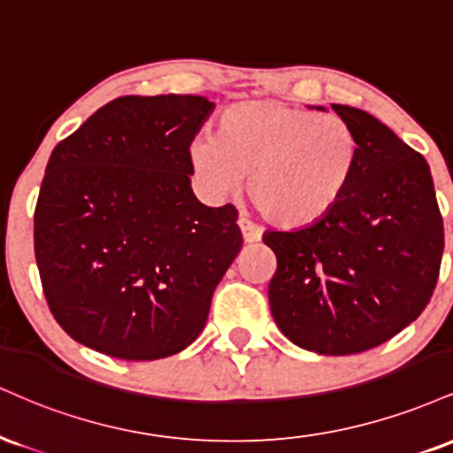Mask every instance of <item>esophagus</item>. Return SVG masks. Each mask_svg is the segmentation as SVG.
Here are the masks:
<instances>
[{"mask_svg":"<svg viewBox=\"0 0 453 453\" xmlns=\"http://www.w3.org/2000/svg\"><path fill=\"white\" fill-rule=\"evenodd\" d=\"M238 227H241L244 242H257L261 238V230L257 226H255L253 221H249L247 217L241 215V219H238Z\"/></svg>","mask_w":453,"mask_h":453,"instance_id":"34e87169","label":"esophagus"}]
</instances>
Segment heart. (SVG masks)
Listing matches in <instances>:
<instances>
[{
	"label": "heart",
	"instance_id": "1",
	"mask_svg": "<svg viewBox=\"0 0 453 453\" xmlns=\"http://www.w3.org/2000/svg\"><path fill=\"white\" fill-rule=\"evenodd\" d=\"M189 168L209 198L249 196L265 219L282 227L319 221L350 185L358 141L340 116L274 99L244 101L221 113L219 134H198Z\"/></svg>",
	"mask_w": 453,
	"mask_h": 453
}]
</instances>
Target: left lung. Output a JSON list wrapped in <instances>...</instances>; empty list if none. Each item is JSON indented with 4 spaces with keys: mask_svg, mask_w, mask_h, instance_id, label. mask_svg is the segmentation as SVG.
Returning a JSON list of instances; mask_svg holds the SVG:
<instances>
[{
    "mask_svg": "<svg viewBox=\"0 0 453 453\" xmlns=\"http://www.w3.org/2000/svg\"><path fill=\"white\" fill-rule=\"evenodd\" d=\"M331 109L358 141L350 185L319 221L268 230L264 242L279 261L268 287L279 329L303 350L346 357L388 342L426 308L443 219L418 151L363 109Z\"/></svg>",
    "mask_w": 453,
    "mask_h": 453,
    "instance_id": "left-lung-1",
    "label": "left lung"
}]
</instances>
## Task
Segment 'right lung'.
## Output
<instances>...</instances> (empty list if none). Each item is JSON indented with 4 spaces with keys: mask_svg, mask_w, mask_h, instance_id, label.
Returning a JSON list of instances; mask_svg holds the SVG:
<instances>
[{
    "mask_svg": "<svg viewBox=\"0 0 453 453\" xmlns=\"http://www.w3.org/2000/svg\"><path fill=\"white\" fill-rule=\"evenodd\" d=\"M212 109L198 95L119 96L54 147L35 261L50 312L80 344L156 361L203 334L242 249L236 209H211L189 185V143Z\"/></svg>",
    "mask_w": 453,
    "mask_h": 453,
    "instance_id": "1",
    "label": "right lung"
}]
</instances>
